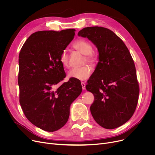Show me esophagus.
Wrapping results in <instances>:
<instances>
[{"label":"esophagus","mask_w":155,"mask_h":155,"mask_svg":"<svg viewBox=\"0 0 155 155\" xmlns=\"http://www.w3.org/2000/svg\"><path fill=\"white\" fill-rule=\"evenodd\" d=\"M81 84H82V87L83 90H85V84L84 82H81Z\"/></svg>","instance_id":"34e87169"}]
</instances>
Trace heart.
I'll return each instance as SVG.
<instances>
[{
  "instance_id": "obj_1",
  "label": "heart",
  "mask_w": 155,
  "mask_h": 155,
  "mask_svg": "<svg viewBox=\"0 0 155 155\" xmlns=\"http://www.w3.org/2000/svg\"><path fill=\"white\" fill-rule=\"evenodd\" d=\"M73 48L81 53L85 55V61L94 64L97 61V56L93 51V46L89 41L85 39H78L73 44ZM60 61L64 68H69V55L66 50L63 51L60 56ZM92 73L91 67L88 65L79 68H73L68 73L70 78L79 80H85L90 77Z\"/></svg>"
}]
</instances>
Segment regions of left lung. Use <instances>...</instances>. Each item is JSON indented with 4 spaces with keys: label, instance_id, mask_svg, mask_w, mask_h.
I'll return each mask as SVG.
<instances>
[{
    "label": "left lung",
    "instance_id": "8db88e82",
    "mask_svg": "<svg viewBox=\"0 0 155 155\" xmlns=\"http://www.w3.org/2000/svg\"><path fill=\"white\" fill-rule=\"evenodd\" d=\"M78 35L91 40L99 53L98 64L86 85L94 96L90 107L92 115L104 128L118 127L133 116L139 98L131 53L123 40L107 28H84Z\"/></svg>",
    "mask_w": 155,
    "mask_h": 155
}]
</instances>
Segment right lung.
Wrapping results in <instances>:
<instances>
[{
    "label": "right lung",
    "instance_id": "obj_1",
    "mask_svg": "<svg viewBox=\"0 0 155 155\" xmlns=\"http://www.w3.org/2000/svg\"><path fill=\"white\" fill-rule=\"evenodd\" d=\"M75 31H37L19 53V103L26 118L46 131H56L64 126L71 104L82 91L80 81L75 78L55 87L66 77L60 56L73 39Z\"/></svg>",
    "mask_w": 155,
    "mask_h": 155
}]
</instances>
